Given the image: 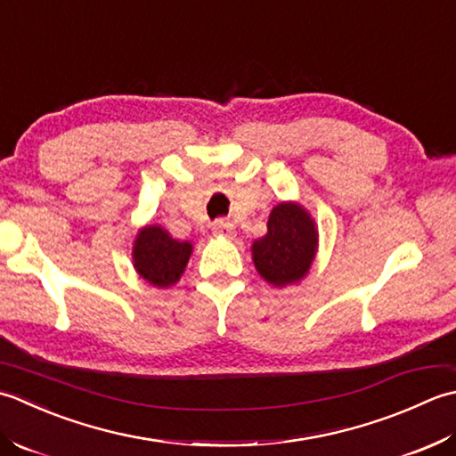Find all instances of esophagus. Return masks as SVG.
<instances>
[{
	"mask_svg": "<svg viewBox=\"0 0 456 456\" xmlns=\"http://www.w3.org/2000/svg\"><path fill=\"white\" fill-rule=\"evenodd\" d=\"M212 234L232 240V238L236 236V230H234V224H230V222H226V220H216L215 224H212Z\"/></svg>",
	"mask_w": 456,
	"mask_h": 456,
	"instance_id": "34e87169",
	"label": "esophagus"
}]
</instances>
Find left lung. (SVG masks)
I'll return each instance as SVG.
<instances>
[{
  "mask_svg": "<svg viewBox=\"0 0 456 456\" xmlns=\"http://www.w3.org/2000/svg\"><path fill=\"white\" fill-rule=\"evenodd\" d=\"M317 249L319 230L309 210L283 200L269 212L267 234L254 240L252 259L264 281L283 289L305 280Z\"/></svg>",
  "mask_w": 456,
  "mask_h": 456,
  "instance_id": "obj_1",
  "label": "left lung"
}]
</instances>
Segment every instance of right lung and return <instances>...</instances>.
<instances>
[{
    "label": "right lung",
    "mask_w": 456,
    "mask_h": 456,
    "mask_svg": "<svg viewBox=\"0 0 456 456\" xmlns=\"http://www.w3.org/2000/svg\"><path fill=\"white\" fill-rule=\"evenodd\" d=\"M191 254V241L175 240L159 224H147L137 230L132 259L134 269L143 281L157 289H167L181 280Z\"/></svg>",
    "instance_id": "right-lung-1"
}]
</instances>
